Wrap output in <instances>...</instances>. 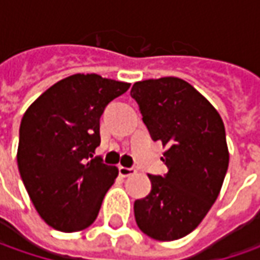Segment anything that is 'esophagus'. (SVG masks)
<instances>
[{
    "mask_svg": "<svg viewBox=\"0 0 260 260\" xmlns=\"http://www.w3.org/2000/svg\"><path fill=\"white\" fill-rule=\"evenodd\" d=\"M118 172L120 175L125 178V176H130V175L136 174V169L135 168H125V166H118Z\"/></svg>",
    "mask_w": 260,
    "mask_h": 260,
    "instance_id": "esophagus-1",
    "label": "esophagus"
}]
</instances>
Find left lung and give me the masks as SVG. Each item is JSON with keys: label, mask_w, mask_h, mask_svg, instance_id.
I'll use <instances>...</instances> for the list:
<instances>
[{"label": "left lung", "mask_w": 260, "mask_h": 260, "mask_svg": "<svg viewBox=\"0 0 260 260\" xmlns=\"http://www.w3.org/2000/svg\"><path fill=\"white\" fill-rule=\"evenodd\" d=\"M132 96L152 139L162 142L165 176L149 175L150 194L135 203L139 229L171 242L189 235L204 220L229 168L224 123L213 104L175 76L136 82Z\"/></svg>", "instance_id": "8db88e82"}]
</instances>
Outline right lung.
Instances as JSON below:
<instances>
[{"label":"right lung","mask_w":260,"mask_h":260,"mask_svg":"<svg viewBox=\"0 0 260 260\" xmlns=\"http://www.w3.org/2000/svg\"><path fill=\"white\" fill-rule=\"evenodd\" d=\"M128 82L75 74L46 89L25 110L17 165L28 197L45 223L74 233L92 224L115 166L92 159L101 143L100 117Z\"/></svg>","instance_id":"add662e5"}]
</instances>
